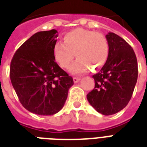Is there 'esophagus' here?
<instances>
[{"mask_svg":"<svg viewBox=\"0 0 147 147\" xmlns=\"http://www.w3.org/2000/svg\"><path fill=\"white\" fill-rule=\"evenodd\" d=\"M73 81H74V82H75V83L78 82L80 81V78H78V77H74Z\"/></svg>","mask_w":147,"mask_h":147,"instance_id":"obj_1","label":"esophagus"}]
</instances>
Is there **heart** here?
<instances>
[{"label":"heart","instance_id":"heart-1","mask_svg":"<svg viewBox=\"0 0 147 147\" xmlns=\"http://www.w3.org/2000/svg\"><path fill=\"white\" fill-rule=\"evenodd\" d=\"M63 42H56L53 55L60 66L67 69L72 62L75 53L78 59L70 67L73 74L84 73L88 66L100 69L107 62L109 46L105 36L83 28H76L66 33Z\"/></svg>","mask_w":147,"mask_h":147}]
</instances>
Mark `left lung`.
I'll return each instance as SVG.
<instances>
[{
  "label": "left lung",
  "mask_w": 147,
  "mask_h": 147,
  "mask_svg": "<svg viewBox=\"0 0 147 147\" xmlns=\"http://www.w3.org/2000/svg\"><path fill=\"white\" fill-rule=\"evenodd\" d=\"M106 39L108 58L100 71L92 76L95 85L87 99L98 112L111 115L130 101L137 81L138 66L134 51L123 38L108 33Z\"/></svg>",
  "instance_id": "obj_1"
}]
</instances>
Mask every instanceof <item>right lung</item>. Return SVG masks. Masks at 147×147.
I'll list each match as a JSON object with an SVG mask.
<instances>
[{
	"mask_svg": "<svg viewBox=\"0 0 147 147\" xmlns=\"http://www.w3.org/2000/svg\"><path fill=\"white\" fill-rule=\"evenodd\" d=\"M57 37L55 30L35 33L16 51L10 62L13 87L22 105L33 114L58 113L74 84L55 61L53 48Z\"/></svg>",
	"mask_w": 147,
	"mask_h": 147,
	"instance_id": "add662e5",
	"label": "right lung"
}]
</instances>
